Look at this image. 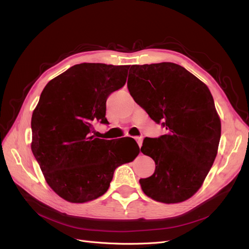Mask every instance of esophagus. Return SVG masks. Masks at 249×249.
Masks as SVG:
<instances>
[{"instance_id": "1", "label": "esophagus", "mask_w": 249, "mask_h": 249, "mask_svg": "<svg viewBox=\"0 0 249 249\" xmlns=\"http://www.w3.org/2000/svg\"><path fill=\"white\" fill-rule=\"evenodd\" d=\"M135 140L137 141V143H138L139 147H141V146H142V142H143V138H142V137H135Z\"/></svg>"}]
</instances>
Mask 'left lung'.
<instances>
[{
  "mask_svg": "<svg viewBox=\"0 0 249 249\" xmlns=\"http://www.w3.org/2000/svg\"><path fill=\"white\" fill-rule=\"evenodd\" d=\"M127 89L167 130L143 141L141 151L154 160L156 170L139 180L142 191L166 204L190 199L210 171L220 140V119L209 89L174 63L131 66Z\"/></svg>",
  "mask_w": 249,
  "mask_h": 249,
  "instance_id": "8db88e82",
  "label": "left lung"
}]
</instances>
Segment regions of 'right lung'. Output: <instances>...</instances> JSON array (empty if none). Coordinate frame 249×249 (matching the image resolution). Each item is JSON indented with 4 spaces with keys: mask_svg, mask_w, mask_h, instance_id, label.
<instances>
[{
    "mask_svg": "<svg viewBox=\"0 0 249 249\" xmlns=\"http://www.w3.org/2000/svg\"><path fill=\"white\" fill-rule=\"evenodd\" d=\"M130 66L83 63L50 80L32 116V151L46 182L64 200L85 203L104 195L114 171L132 161L111 140L95 138L92 124H108L106 101L125 84Z\"/></svg>",
    "mask_w": 249,
    "mask_h": 249,
    "instance_id": "obj_1",
    "label": "right lung"
}]
</instances>
